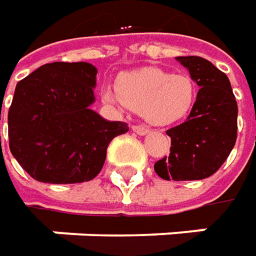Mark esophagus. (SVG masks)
<instances>
[{
    "label": "esophagus",
    "instance_id": "34e87169",
    "mask_svg": "<svg viewBox=\"0 0 256 256\" xmlns=\"http://www.w3.org/2000/svg\"><path fill=\"white\" fill-rule=\"evenodd\" d=\"M132 128H133V132H136L140 136H144V134L149 133V128L146 124H133Z\"/></svg>",
    "mask_w": 256,
    "mask_h": 256
}]
</instances>
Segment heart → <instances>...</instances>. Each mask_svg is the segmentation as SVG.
Masks as SVG:
<instances>
[{
	"label": "heart",
	"instance_id": "obj_1",
	"mask_svg": "<svg viewBox=\"0 0 256 256\" xmlns=\"http://www.w3.org/2000/svg\"><path fill=\"white\" fill-rule=\"evenodd\" d=\"M116 90H104L107 102L123 103L154 124H170L188 116L198 96L189 74H172L158 67L120 74Z\"/></svg>",
	"mask_w": 256,
	"mask_h": 256
}]
</instances>
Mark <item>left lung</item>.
Segmentation results:
<instances>
[{
    "label": "left lung",
    "mask_w": 256,
    "mask_h": 256,
    "mask_svg": "<svg viewBox=\"0 0 256 256\" xmlns=\"http://www.w3.org/2000/svg\"><path fill=\"white\" fill-rule=\"evenodd\" d=\"M176 60L199 92L188 118L166 132L170 154L154 163V172L164 180H200L216 172L235 146L238 104L226 74L212 62L196 56Z\"/></svg>",
    "instance_id": "left-lung-1"
}]
</instances>
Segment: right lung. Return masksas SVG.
<instances>
[{
    "mask_svg": "<svg viewBox=\"0 0 256 256\" xmlns=\"http://www.w3.org/2000/svg\"><path fill=\"white\" fill-rule=\"evenodd\" d=\"M97 68L90 62L44 64L16 87L8 110L10 150L21 168L44 184H82L94 179L107 146L128 130L107 122L94 103Z\"/></svg>",
    "mask_w": 256,
    "mask_h": 256,
    "instance_id": "1",
    "label": "right lung"
}]
</instances>
